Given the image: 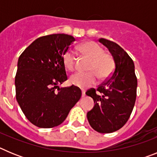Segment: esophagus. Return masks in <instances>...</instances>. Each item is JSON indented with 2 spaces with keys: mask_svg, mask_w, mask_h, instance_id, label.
Listing matches in <instances>:
<instances>
[{
  "mask_svg": "<svg viewBox=\"0 0 157 157\" xmlns=\"http://www.w3.org/2000/svg\"><path fill=\"white\" fill-rule=\"evenodd\" d=\"M85 96H86V93H85V91L82 90V98H84V97H85Z\"/></svg>",
  "mask_w": 157,
  "mask_h": 157,
  "instance_id": "obj_1",
  "label": "esophagus"
}]
</instances>
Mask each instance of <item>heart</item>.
I'll use <instances>...</instances> for the list:
<instances>
[{
	"label": "heart",
	"mask_w": 157,
	"mask_h": 157,
	"mask_svg": "<svg viewBox=\"0 0 157 157\" xmlns=\"http://www.w3.org/2000/svg\"><path fill=\"white\" fill-rule=\"evenodd\" d=\"M80 50L86 56L90 59L87 70L90 72H77L70 78L72 85L82 89H86L95 85L97 76L100 79H105L112 73L115 68V60L110 53L105 52L104 48L95 41H87L82 45ZM75 53L68 49L63 56V62L65 67L73 71L75 67Z\"/></svg>",
	"instance_id": "obj_1"
}]
</instances>
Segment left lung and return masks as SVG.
<instances>
[{
  "label": "left lung",
  "mask_w": 157,
  "mask_h": 157,
  "mask_svg": "<svg viewBox=\"0 0 157 157\" xmlns=\"http://www.w3.org/2000/svg\"><path fill=\"white\" fill-rule=\"evenodd\" d=\"M98 41L109 48L114 58L115 68L111 77L98 88L86 93L95 103L87 113V119L96 131L109 134L120 130L129 120L135 104L138 80L134 62L123 48L105 38Z\"/></svg>",
  "instance_id": "obj_1"
}]
</instances>
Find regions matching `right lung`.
<instances>
[{"label": "right lung", "instance_id": "1", "mask_svg": "<svg viewBox=\"0 0 157 157\" xmlns=\"http://www.w3.org/2000/svg\"><path fill=\"white\" fill-rule=\"evenodd\" d=\"M75 41L73 36H42L19 56L15 78L16 97L23 114L37 127L61 124L82 97L74 85L59 88L67 80L63 56Z\"/></svg>", "mask_w": 157, "mask_h": 157}]
</instances>
